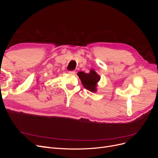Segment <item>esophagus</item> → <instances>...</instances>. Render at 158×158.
Listing matches in <instances>:
<instances>
[{"label": "esophagus", "instance_id": "obj_1", "mask_svg": "<svg viewBox=\"0 0 158 158\" xmlns=\"http://www.w3.org/2000/svg\"><path fill=\"white\" fill-rule=\"evenodd\" d=\"M69 73L70 74L74 75V74H76V71H74V70H70V71H69Z\"/></svg>", "mask_w": 158, "mask_h": 158}]
</instances>
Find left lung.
I'll return each mask as SVG.
<instances>
[{"mask_svg":"<svg viewBox=\"0 0 158 158\" xmlns=\"http://www.w3.org/2000/svg\"><path fill=\"white\" fill-rule=\"evenodd\" d=\"M77 74L85 89L94 93L97 92L98 83L100 80V76L94 69H91L88 74L84 72H79Z\"/></svg>","mask_w":158,"mask_h":158,"instance_id":"1","label":"left lung"}]
</instances>
